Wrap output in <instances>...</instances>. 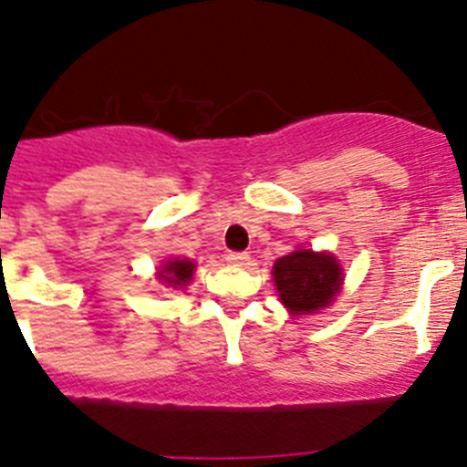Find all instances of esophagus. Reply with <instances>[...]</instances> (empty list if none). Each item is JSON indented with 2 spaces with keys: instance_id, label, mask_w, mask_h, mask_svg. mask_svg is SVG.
<instances>
[{
  "instance_id": "1",
  "label": "esophagus",
  "mask_w": 467,
  "mask_h": 467,
  "mask_svg": "<svg viewBox=\"0 0 467 467\" xmlns=\"http://www.w3.org/2000/svg\"><path fill=\"white\" fill-rule=\"evenodd\" d=\"M228 260H230V263H233V265H237V267H244V265L251 263V255H248L246 251H230Z\"/></svg>"
}]
</instances>
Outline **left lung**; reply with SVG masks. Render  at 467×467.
<instances>
[{"mask_svg":"<svg viewBox=\"0 0 467 467\" xmlns=\"http://www.w3.org/2000/svg\"><path fill=\"white\" fill-rule=\"evenodd\" d=\"M274 283L281 302L290 313L302 316L325 308L341 287V267L337 258L313 251H295L274 265Z\"/></svg>","mask_w":467,"mask_h":467,"instance_id":"obj_1","label":"left lung"}]
</instances>
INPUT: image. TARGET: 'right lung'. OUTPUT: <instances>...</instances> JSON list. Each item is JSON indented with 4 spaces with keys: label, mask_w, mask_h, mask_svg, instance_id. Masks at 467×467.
Masks as SVG:
<instances>
[{
    "label": "right lung",
    "mask_w": 467,
    "mask_h": 467,
    "mask_svg": "<svg viewBox=\"0 0 467 467\" xmlns=\"http://www.w3.org/2000/svg\"><path fill=\"white\" fill-rule=\"evenodd\" d=\"M159 278L170 285H186L193 278V263L191 260H170Z\"/></svg>",
    "instance_id": "obj_1"
}]
</instances>
